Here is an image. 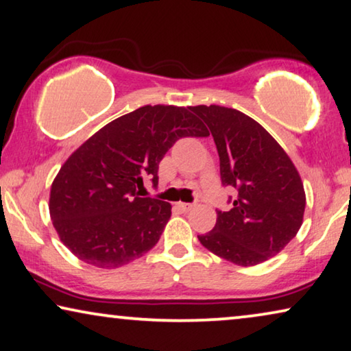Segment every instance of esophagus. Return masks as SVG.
I'll return each mask as SVG.
<instances>
[{"label": "esophagus", "instance_id": "1", "mask_svg": "<svg viewBox=\"0 0 351 351\" xmlns=\"http://www.w3.org/2000/svg\"><path fill=\"white\" fill-rule=\"evenodd\" d=\"M176 206L181 211H191L192 208H194V205H192V204H184V202H180V204H176Z\"/></svg>", "mask_w": 351, "mask_h": 351}]
</instances>
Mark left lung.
<instances>
[{
  "label": "left lung",
  "mask_w": 351,
  "mask_h": 351,
  "mask_svg": "<svg viewBox=\"0 0 351 351\" xmlns=\"http://www.w3.org/2000/svg\"><path fill=\"white\" fill-rule=\"evenodd\" d=\"M208 125L219 154L221 181L237 191L213 230L199 235L211 253L241 267L278 254L304 221L305 191L293 160L250 116L218 105L191 106Z\"/></svg>",
  "instance_id": "obj_1"
}]
</instances>
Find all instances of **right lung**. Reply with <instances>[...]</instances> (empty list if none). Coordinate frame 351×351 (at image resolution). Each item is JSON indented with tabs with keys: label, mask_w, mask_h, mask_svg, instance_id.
<instances>
[{
	"label": "right lung",
	"mask_w": 351,
	"mask_h": 351,
	"mask_svg": "<svg viewBox=\"0 0 351 351\" xmlns=\"http://www.w3.org/2000/svg\"><path fill=\"white\" fill-rule=\"evenodd\" d=\"M191 108L146 105L111 121L62 165L49 211L62 243L84 263L117 269L159 241L169 202L138 197L143 180L157 182L160 160L180 138L208 136Z\"/></svg>",
	"instance_id": "add662e5"
}]
</instances>
